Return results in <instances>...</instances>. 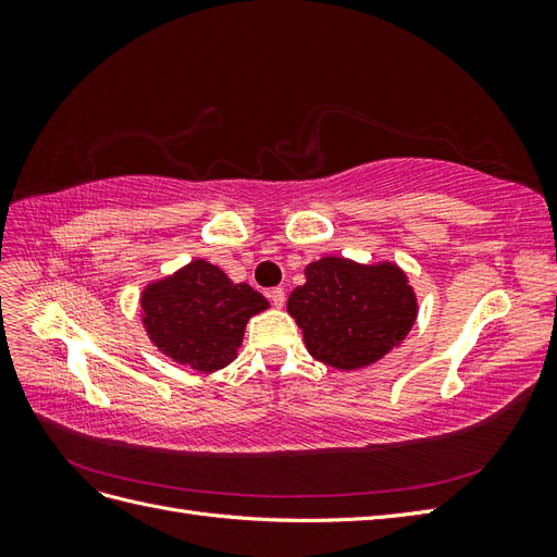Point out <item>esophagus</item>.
I'll return each mask as SVG.
<instances>
[{"label": "esophagus", "instance_id": "esophagus-1", "mask_svg": "<svg viewBox=\"0 0 557 557\" xmlns=\"http://www.w3.org/2000/svg\"><path fill=\"white\" fill-rule=\"evenodd\" d=\"M267 297L272 299V305L276 307V309H281L283 305H285V293H283V288H272L267 293Z\"/></svg>", "mask_w": 557, "mask_h": 557}]
</instances>
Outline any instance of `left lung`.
Wrapping results in <instances>:
<instances>
[{
    "label": "left lung",
    "mask_w": 557,
    "mask_h": 557,
    "mask_svg": "<svg viewBox=\"0 0 557 557\" xmlns=\"http://www.w3.org/2000/svg\"><path fill=\"white\" fill-rule=\"evenodd\" d=\"M305 276L307 283L288 297V313L311 356L342 372L374 364L416 323V293L393 262L360 264L327 256L311 262Z\"/></svg>",
    "instance_id": "1"
}]
</instances>
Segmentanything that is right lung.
Segmentation results:
<instances>
[{
	"mask_svg": "<svg viewBox=\"0 0 557 557\" xmlns=\"http://www.w3.org/2000/svg\"><path fill=\"white\" fill-rule=\"evenodd\" d=\"M269 301L221 267L193 260L141 293V323L162 356L209 374L237 358L250 315Z\"/></svg>",
	"mask_w": 557,
	"mask_h": 557,
	"instance_id": "1",
	"label": "right lung"
}]
</instances>
